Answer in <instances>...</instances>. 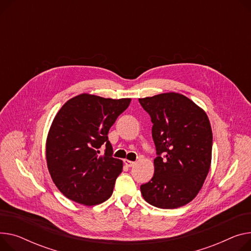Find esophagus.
<instances>
[{
	"label": "esophagus",
	"instance_id": "obj_1",
	"mask_svg": "<svg viewBox=\"0 0 251 251\" xmlns=\"http://www.w3.org/2000/svg\"><path fill=\"white\" fill-rule=\"evenodd\" d=\"M124 163H125V165L127 166V168H132L133 165H134V161H131V160H129V159H124Z\"/></svg>",
	"mask_w": 251,
	"mask_h": 251
}]
</instances>
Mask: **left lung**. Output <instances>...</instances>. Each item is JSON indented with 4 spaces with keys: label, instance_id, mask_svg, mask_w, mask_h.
Listing matches in <instances>:
<instances>
[{
    "label": "left lung",
    "instance_id": "left-lung-1",
    "mask_svg": "<svg viewBox=\"0 0 251 251\" xmlns=\"http://www.w3.org/2000/svg\"><path fill=\"white\" fill-rule=\"evenodd\" d=\"M149 114L156 148L154 175L140 187L145 201L160 209L190 203L208 176L213 134L203 109L177 93L139 99Z\"/></svg>",
    "mask_w": 251,
    "mask_h": 251
}]
</instances>
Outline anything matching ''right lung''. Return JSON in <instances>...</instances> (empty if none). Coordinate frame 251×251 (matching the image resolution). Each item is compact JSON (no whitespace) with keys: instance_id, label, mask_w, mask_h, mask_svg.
<instances>
[{"instance_id":"obj_1","label":"right lung","mask_w":251,"mask_h":251,"mask_svg":"<svg viewBox=\"0 0 251 251\" xmlns=\"http://www.w3.org/2000/svg\"><path fill=\"white\" fill-rule=\"evenodd\" d=\"M130 102L81 94L54 117L46 141L47 168L57 189L72 201L94 206L111 197L123 162L113 157L108 132Z\"/></svg>"}]
</instances>
